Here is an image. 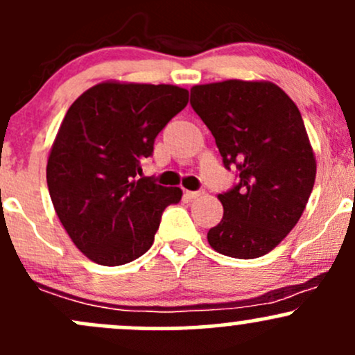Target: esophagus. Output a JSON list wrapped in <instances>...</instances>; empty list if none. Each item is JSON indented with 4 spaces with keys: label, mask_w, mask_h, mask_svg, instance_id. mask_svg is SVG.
<instances>
[{
    "label": "esophagus",
    "mask_w": 355,
    "mask_h": 355,
    "mask_svg": "<svg viewBox=\"0 0 355 355\" xmlns=\"http://www.w3.org/2000/svg\"><path fill=\"white\" fill-rule=\"evenodd\" d=\"M187 197H190V199H199V197H202L204 196V192L202 190H197V192H192V190H187Z\"/></svg>",
    "instance_id": "1"
}]
</instances>
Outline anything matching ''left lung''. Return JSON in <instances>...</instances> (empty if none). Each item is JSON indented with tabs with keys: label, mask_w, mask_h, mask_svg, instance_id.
I'll use <instances>...</instances> for the list:
<instances>
[{
	"label": "left lung",
	"mask_w": 355,
	"mask_h": 355,
	"mask_svg": "<svg viewBox=\"0 0 355 355\" xmlns=\"http://www.w3.org/2000/svg\"><path fill=\"white\" fill-rule=\"evenodd\" d=\"M190 103L216 139L226 168L240 178L219 193L223 219L207 241L233 259H257L296 226L316 178V158L301 112L272 81L196 85Z\"/></svg>",
	"instance_id": "obj_1"
}]
</instances>
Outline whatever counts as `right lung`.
Wrapping results in <instances>:
<instances>
[{
	"mask_svg": "<svg viewBox=\"0 0 355 355\" xmlns=\"http://www.w3.org/2000/svg\"><path fill=\"white\" fill-rule=\"evenodd\" d=\"M189 103L175 85L102 81L66 112L47 159V187L71 241L92 262H132L155 241L182 189L136 178L155 137Z\"/></svg>",
	"mask_w": 355,
	"mask_h": 355,
	"instance_id": "right-lung-1",
	"label": "right lung"
}]
</instances>
